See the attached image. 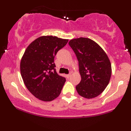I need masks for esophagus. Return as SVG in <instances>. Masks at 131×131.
Masks as SVG:
<instances>
[{"label": "esophagus", "mask_w": 131, "mask_h": 131, "mask_svg": "<svg viewBox=\"0 0 131 131\" xmlns=\"http://www.w3.org/2000/svg\"><path fill=\"white\" fill-rule=\"evenodd\" d=\"M70 76H71V74H67V75H66V77H67L68 79L70 78Z\"/></svg>", "instance_id": "esophagus-1"}]
</instances>
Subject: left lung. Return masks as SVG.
<instances>
[{"mask_svg":"<svg viewBox=\"0 0 131 131\" xmlns=\"http://www.w3.org/2000/svg\"><path fill=\"white\" fill-rule=\"evenodd\" d=\"M69 45L79 61L81 81L75 87L78 94L86 99L97 97L111 78V63L107 55L98 44L87 38L72 39Z\"/></svg>","mask_w":131,"mask_h":131,"instance_id":"1","label":"left lung"}]
</instances>
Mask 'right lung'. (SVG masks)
<instances>
[{"instance_id": "right-lung-1", "label": "right lung", "mask_w": 131, "mask_h": 131, "mask_svg": "<svg viewBox=\"0 0 131 131\" xmlns=\"http://www.w3.org/2000/svg\"><path fill=\"white\" fill-rule=\"evenodd\" d=\"M68 40L42 36L28 46L20 63V74L27 89L42 101H51L60 94L66 79L57 73L54 57Z\"/></svg>"}]
</instances>
